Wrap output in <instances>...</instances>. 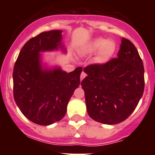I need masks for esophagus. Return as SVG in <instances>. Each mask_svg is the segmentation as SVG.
I'll list each match as a JSON object with an SVG mask.
<instances>
[{
	"label": "esophagus",
	"mask_w": 155,
	"mask_h": 155,
	"mask_svg": "<svg viewBox=\"0 0 155 155\" xmlns=\"http://www.w3.org/2000/svg\"><path fill=\"white\" fill-rule=\"evenodd\" d=\"M86 75H87V74H86L84 73V71H82L81 74V76H80V78H81V81L83 80V79H84V78H85V77H86Z\"/></svg>",
	"instance_id": "esophagus-1"
}]
</instances>
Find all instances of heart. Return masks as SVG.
Wrapping results in <instances>:
<instances>
[{
	"instance_id": "obj_1",
	"label": "heart",
	"mask_w": 155,
	"mask_h": 155,
	"mask_svg": "<svg viewBox=\"0 0 155 155\" xmlns=\"http://www.w3.org/2000/svg\"><path fill=\"white\" fill-rule=\"evenodd\" d=\"M116 50V44L113 39L96 38L86 44L83 49V53L92 54L97 51L95 61L99 64H105L114 55Z\"/></svg>"
}]
</instances>
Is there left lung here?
I'll use <instances>...</instances> for the list:
<instances>
[{"label": "left lung", "instance_id": "1", "mask_svg": "<svg viewBox=\"0 0 155 155\" xmlns=\"http://www.w3.org/2000/svg\"><path fill=\"white\" fill-rule=\"evenodd\" d=\"M81 81L87 113L104 124H120L136 109L144 90V69L135 46L122 38L117 58L84 68Z\"/></svg>", "mask_w": 155, "mask_h": 155}]
</instances>
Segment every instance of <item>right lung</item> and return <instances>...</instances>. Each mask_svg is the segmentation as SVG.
<instances>
[{
	"instance_id": "right-lung-1",
	"label": "right lung",
	"mask_w": 155,
	"mask_h": 155,
	"mask_svg": "<svg viewBox=\"0 0 155 155\" xmlns=\"http://www.w3.org/2000/svg\"><path fill=\"white\" fill-rule=\"evenodd\" d=\"M62 31L41 32L21 48L13 71L14 98L18 107L34 124L48 126L60 121L74 91L80 85L82 68L67 73L61 68L42 67L41 52L61 49Z\"/></svg>"
}]
</instances>
